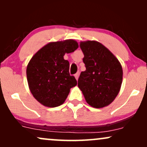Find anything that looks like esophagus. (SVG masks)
Instances as JSON below:
<instances>
[{
    "label": "esophagus",
    "mask_w": 147,
    "mask_h": 147,
    "mask_svg": "<svg viewBox=\"0 0 147 147\" xmlns=\"http://www.w3.org/2000/svg\"><path fill=\"white\" fill-rule=\"evenodd\" d=\"M79 76V72H77V73H76L75 75V79H77V80H78Z\"/></svg>",
    "instance_id": "34e87169"
}]
</instances>
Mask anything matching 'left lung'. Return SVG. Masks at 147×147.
I'll use <instances>...</instances> for the list:
<instances>
[{
	"instance_id": "8db88e82",
	"label": "left lung",
	"mask_w": 147,
	"mask_h": 147,
	"mask_svg": "<svg viewBox=\"0 0 147 147\" xmlns=\"http://www.w3.org/2000/svg\"><path fill=\"white\" fill-rule=\"evenodd\" d=\"M79 47L84 53L86 70L79 76V88L92 107L101 109L109 106L120 90L122 65L113 54L98 41H81Z\"/></svg>"
}]
</instances>
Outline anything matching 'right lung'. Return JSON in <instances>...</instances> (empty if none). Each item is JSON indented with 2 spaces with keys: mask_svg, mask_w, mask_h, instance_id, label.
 I'll return each instance as SVG.
<instances>
[{
  "mask_svg": "<svg viewBox=\"0 0 147 147\" xmlns=\"http://www.w3.org/2000/svg\"><path fill=\"white\" fill-rule=\"evenodd\" d=\"M79 45L73 39L50 42L34 54L28 64L27 79L33 97L42 105L54 108L63 104L77 80L69 73L65 53L73 52Z\"/></svg>",
  "mask_w": 147,
  "mask_h": 147,
  "instance_id": "add662e5",
  "label": "right lung"
}]
</instances>
